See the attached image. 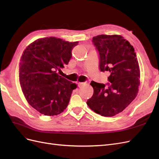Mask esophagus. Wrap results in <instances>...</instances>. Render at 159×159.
<instances>
[{
    "instance_id": "esophagus-1",
    "label": "esophagus",
    "mask_w": 159,
    "mask_h": 159,
    "mask_svg": "<svg viewBox=\"0 0 159 159\" xmlns=\"http://www.w3.org/2000/svg\"><path fill=\"white\" fill-rule=\"evenodd\" d=\"M84 84V82H78V86H79V87H80L81 85H82Z\"/></svg>"
}]
</instances>
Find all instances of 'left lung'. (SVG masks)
<instances>
[{"mask_svg":"<svg viewBox=\"0 0 159 159\" xmlns=\"http://www.w3.org/2000/svg\"><path fill=\"white\" fill-rule=\"evenodd\" d=\"M92 42L99 54V70L109 72L110 83L91 81L93 94L87 104L95 113L112 117L125 109L138 93L140 70L136 53L119 35H98Z\"/></svg>","mask_w":159,"mask_h":159,"instance_id":"obj_1","label":"left lung"}]
</instances>
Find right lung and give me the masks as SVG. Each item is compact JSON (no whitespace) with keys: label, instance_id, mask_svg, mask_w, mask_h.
Returning <instances> with one entry per match:
<instances>
[{"label":"right lung","instance_id":"1","mask_svg":"<svg viewBox=\"0 0 159 159\" xmlns=\"http://www.w3.org/2000/svg\"><path fill=\"white\" fill-rule=\"evenodd\" d=\"M78 42L55 37L38 39L22 56L19 80L22 92L31 106L48 116L64 111L77 85L57 74L68 64Z\"/></svg>","mask_w":159,"mask_h":159}]
</instances>
